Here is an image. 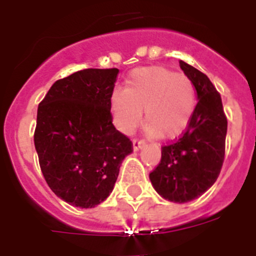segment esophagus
I'll return each mask as SVG.
<instances>
[{
    "label": "esophagus",
    "mask_w": 256,
    "mask_h": 256,
    "mask_svg": "<svg viewBox=\"0 0 256 256\" xmlns=\"http://www.w3.org/2000/svg\"><path fill=\"white\" fill-rule=\"evenodd\" d=\"M144 146V141H140V140H133V150L138 151L140 148H142Z\"/></svg>",
    "instance_id": "obj_1"
}]
</instances>
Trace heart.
Segmentation results:
<instances>
[{"instance_id":"heart-1","label":"heart","mask_w":256,"mask_h":256,"mask_svg":"<svg viewBox=\"0 0 256 256\" xmlns=\"http://www.w3.org/2000/svg\"><path fill=\"white\" fill-rule=\"evenodd\" d=\"M195 87L191 79L162 66L133 70L123 92L110 97V115L122 134H130L142 120L150 136L172 140L187 130L195 112Z\"/></svg>"}]
</instances>
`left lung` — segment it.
<instances>
[{"label":"left lung","instance_id":"1","mask_svg":"<svg viewBox=\"0 0 256 256\" xmlns=\"http://www.w3.org/2000/svg\"><path fill=\"white\" fill-rule=\"evenodd\" d=\"M180 66L195 87L198 105L182 137L162 148V160L150 180L162 198L182 204L200 198L218 178L224 160L227 118L210 79L184 61Z\"/></svg>","mask_w":256,"mask_h":256}]
</instances>
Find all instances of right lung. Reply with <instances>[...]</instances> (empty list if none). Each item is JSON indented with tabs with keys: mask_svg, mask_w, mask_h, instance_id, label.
Masks as SVG:
<instances>
[{
	"mask_svg": "<svg viewBox=\"0 0 256 256\" xmlns=\"http://www.w3.org/2000/svg\"><path fill=\"white\" fill-rule=\"evenodd\" d=\"M119 70L84 69L56 80L38 106L34 146L58 198L94 208L114 190L132 142L112 126L110 97Z\"/></svg>",
	"mask_w": 256,
	"mask_h": 256,
	"instance_id": "1",
	"label": "right lung"
}]
</instances>
